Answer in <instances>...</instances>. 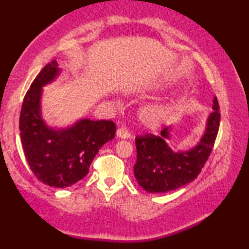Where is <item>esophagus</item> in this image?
I'll return each mask as SVG.
<instances>
[{
  "mask_svg": "<svg viewBox=\"0 0 249 249\" xmlns=\"http://www.w3.org/2000/svg\"><path fill=\"white\" fill-rule=\"evenodd\" d=\"M117 136L119 138H122V139H127L130 137V132L127 128H119L117 130Z\"/></svg>",
  "mask_w": 249,
  "mask_h": 249,
  "instance_id": "1",
  "label": "esophagus"
}]
</instances>
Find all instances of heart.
<instances>
[{
    "label": "heart",
    "mask_w": 249,
    "mask_h": 249,
    "mask_svg": "<svg viewBox=\"0 0 249 249\" xmlns=\"http://www.w3.org/2000/svg\"><path fill=\"white\" fill-rule=\"evenodd\" d=\"M142 120L148 127H158L162 121V112L159 107H149L142 112Z\"/></svg>",
    "instance_id": "1"
}]
</instances>
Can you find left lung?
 <instances>
[{
  "label": "left lung",
  "mask_w": 249,
  "mask_h": 249,
  "mask_svg": "<svg viewBox=\"0 0 249 249\" xmlns=\"http://www.w3.org/2000/svg\"><path fill=\"white\" fill-rule=\"evenodd\" d=\"M220 118L219 103L214 97L213 112L207 119L205 132L198 144L186 152H173L168 145L171 127L162 129L159 136H137L134 172L138 185L148 193H166L195 180L212 152Z\"/></svg>",
  "instance_id": "left-lung-1"
}]
</instances>
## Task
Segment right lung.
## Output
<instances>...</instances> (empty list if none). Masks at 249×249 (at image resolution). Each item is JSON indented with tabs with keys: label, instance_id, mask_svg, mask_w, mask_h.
Here are the masks:
<instances>
[{
	"label": "right lung",
	"instance_id": "right-lung-1",
	"mask_svg": "<svg viewBox=\"0 0 249 249\" xmlns=\"http://www.w3.org/2000/svg\"><path fill=\"white\" fill-rule=\"evenodd\" d=\"M60 72L55 60L37 74L23 98L19 119L26 160L40 182L55 188L72 186L86 177L93 160L115 135L114 122L83 119L66 129L51 128L40 114L42 87Z\"/></svg>",
	"mask_w": 249,
	"mask_h": 249
}]
</instances>
